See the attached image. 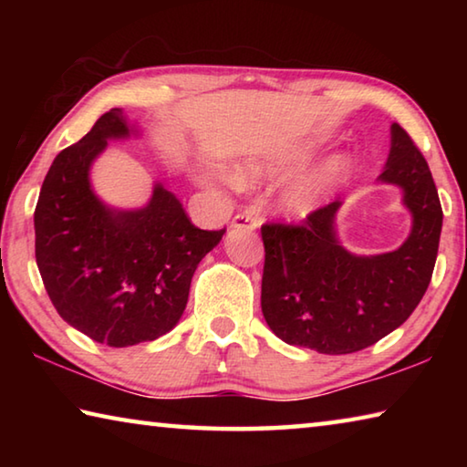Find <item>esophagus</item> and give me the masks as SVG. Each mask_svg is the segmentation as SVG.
<instances>
[{
  "label": "esophagus",
  "instance_id": "esophagus-1",
  "mask_svg": "<svg viewBox=\"0 0 467 467\" xmlns=\"http://www.w3.org/2000/svg\"><path fill=\"white\" fill-rule=\"evenodd\" d=\"M233 228H247V231H257L259 220L253 214H236L231 223Z\"/></svg>",
  "mask_w": 467,
  "mask_h": 467
}]
</instances>
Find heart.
Segmentation results:
<instances>
[{"mask_svg": "<svg viewBox=\"0 0 467 467\" xmlns=\"http://www.w3.org/2000/svg\"><path fill=\"white\" fill-rule=\"evenodd\" d=\"M323 141H326V136L317 133V136L290 141V144H284L280 148L244 158L241 164H236L234 177L243 185H253L264 179L278 177L282 172L309 162L317 154ZM352 164L354 158L346 152L327 158L319 167L290 181L280 192L275 208H278L280 214L292 220H305L313 216L327 202L331 189L352 169Z\"/></svg>", "mask_w": 467, "mask_h": 467, "instance_id": "heart-1", "label": "heart"}]
</instances>
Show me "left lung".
Instances as JSON below:
<instances>
[{"mask_svg": "<svg viewBox=\"0 0 467 467\" xmlns=\"http://www.w3.org/2000/svg\"><path fill=\"white\" fill-rule=\"evenodd\" d=\"M377 181L400 187L412 214V231L395 251H348L336 231L339 200L300 226H262V311L282 342L321 354L358 352L398 329L422 300L437 262L442 210L429 164L398 123Z\"/></svg>", "mask_w": 467, "mask_h": 467, "instance_id": "1", "label": "left lung"}]
</instances>
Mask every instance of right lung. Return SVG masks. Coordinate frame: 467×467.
<instances>
[{
	"label": "right lung",
	"mask_w": 467,
	"mask_h": 467,
	"mask_svg": "<svg viewBox=\"0 0 467 467\" xmlns=\"http://www.w3.org/2000/svg\"><path fill=\"white\" fill-rule=\"evenodd\" d=\"M140 136L110 109L55 156L35 210V255L61 319L110 348L152 342L177 326L197 264L223 241L202 231L177 195L154 181L141 208H115L92 189L90 171L113 140Z\"/></svg>",
	"instance_id": "add662e5"
}]
</instances>
